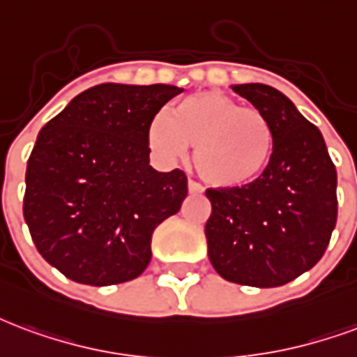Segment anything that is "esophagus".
<instances>
[{"label":"esophagus","mask_w":357,"mask_h":357,"mask_svg":"<svg viewBox=\"0 0 357 357\" xmlns=\"http://www.w3.org/2000/svg\"><path fill=\"white\" fill-rule=\"evenodd\" d=\"M187 189H189V192H191V195L202 192V187H200L197 181H189V183H187Z\"/></svg>","instance_id":"esophagus-1"}]
</instances>
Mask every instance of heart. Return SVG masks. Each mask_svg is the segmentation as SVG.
Wrapping results in <instances>:
<instances>
[{
    "mask_svg": "<svg viewBox=\"0 0 357 357\" xmlns=\"http://www.w3.org/2000/svg\"><path fill=\"white\" fill-rule=\"evenodd\" d=\"M147 139L166 158L183 157L195 145V168L206 183L219 189L252 183L274 153V128L265 113L213 91L183 98L172 117L155 115Z\"/></svg>",
    "mask_w": 357,
    "mask_h": 357,
    "instance_id": "b5f03b06",
    "label": "heart"
}]
</instances>
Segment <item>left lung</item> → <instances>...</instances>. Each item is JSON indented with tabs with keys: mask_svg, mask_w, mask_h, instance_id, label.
<instances>
[{
	"mask_svg": "<svg viewBox=\"0 0 357 357\" xmlns=\"http://www.w3.org/2000/svg\"><path fill=\"white\" fill-rule=\"evenodd\" d=\"M274 128L266 170L248 185L208 189V257L221 278L278 287L310 271L337 223V170L318 126L291 100L261 83L232 84Z\"/></svg>",
	"mask_w": 357,
	"mask_h": 357,
	"instance_id": "obj_1",
	"label": "left lung"
}]
</instances>
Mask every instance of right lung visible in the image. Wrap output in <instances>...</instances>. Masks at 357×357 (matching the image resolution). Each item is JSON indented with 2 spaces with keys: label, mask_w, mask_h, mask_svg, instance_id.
Listing matches in <instances>:
<instances>
[{
  "label": "right lung",
  "mask_w": 357,
  "mask_h": 357,
  "mask_svg": "<svg viewBox=\"0 0 357 357\" xmlns=\"http://www.w3.org/2000/svg\"><path fill=\"white\" fill-rule=\"evenodd\" d=\"M179 92L160 83L96 84L38 134L24 219L38 252L66 278L113 286L149 265L153 231L179 212L187 176L149 165L147 126Z\"/></svg>",
  "instance_id": "add662e5"
}]
</instances>
